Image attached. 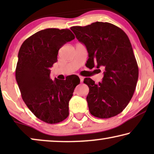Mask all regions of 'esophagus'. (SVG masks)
<instances>
[{"label": "esophagus", "instance_id": "34e87169", "mask_svg": "<svg viewBox=\"0 0 154 154\" xmlns=\"http://www.w3.org/2000/svg\"><path fill=\"white\" fill-rule=\"evenodd\" d=\"M79 78H80V80H81V82L82 83V82L83 81V80H84V78L83 77V76H79Z\"/></svg>", "mask_w": 154, "mask_h": 154}]
</instances>
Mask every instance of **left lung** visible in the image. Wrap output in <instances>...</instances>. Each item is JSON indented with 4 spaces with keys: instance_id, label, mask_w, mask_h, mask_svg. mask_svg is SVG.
I'll list each match as a JSON object with an SVG mask.
<instances>
[{
    "instance_id": "left-lung-1",
    "label": "left lung",
    "mask_w": 154,
    "mask_h": 154,
    "mask_svg": "<svg viewBox=\"0 0 154 154\" xmlns=\"http://www.w3.org/2000/svg\"><path fill=\"white\" fill-rule=\"evenodd\" d=\"M71 29L87 48L88 64L105 70L98 84L90 78L84 79L89 87L86 100L90 113L100 119L119 114L133 96L139 75L129 38L121 29L108 22H97Z\"/></svg>"
}]
</instances>
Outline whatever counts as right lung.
<instances>
[{
    "label": "right lung",
    "mask_w": 154,
    "mask_h": 154,
    "mask_svg": "<svg viewBox=\"0 0 154 154\" xmlns=\"http://www.w3.org/2000/svg\"><path fill=\"white\" fill-rule=\"evenodd\" d=\"M74 38L69 29H46L25 40L19 50L15 76L22 100L45 123H60L69 116V102L79 78L71 75L53 81L50 74L59 50Z\"/></svg>",
    "instance_id": "right-lung-1"
}]
</instances>
